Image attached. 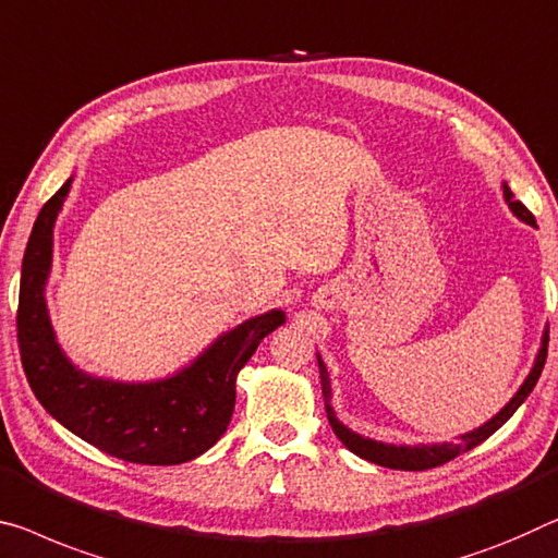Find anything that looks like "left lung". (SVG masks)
<instances>
[{"mask_svg":"<svg viewBox=\"0 0 558 558\" xmlns=\"http://www.w3.org/2000/svg\"><path fill=\"white\" fill-rule=\"evenodd\" d=\"M501 186H504V202L509 204V209H511L513 217L521 219L529 227H536L534 214H531L524 207V204L513 199V192L509 190V184L504 182ZM546 349H548V327L542 333V347H538V354L534 359V366H531V372H529V376L524 379V384H521V387H519V391L509 399V404L504 407L499 414H494L492 418H488V422H484L482 426H476V428H471V432L461 434V441H441V444H384V441L368 439V436L351 432V428L347 424H341L339 416L333 414L329 372H327V366H324L319 354H316V362H319L324 407H327L329 424L333 428V434L339 436V441L344 444V447L351 453H356V457L372 461V464H379V466H387V469H401V471H424V469H434V466L447 464V461L457 459L459 453L471 451L474 447H478V444H482V441H486L488 436L496 432V428H501L504 424H507L509 418L513 416V411H517L521 404H524L529 393L534 391L538 376H542V368L546 364Z\"/></svg>","mask_w":558,"mask_h":558,"instance_id":"8db88e82","label":"left lung"}]
</instances>
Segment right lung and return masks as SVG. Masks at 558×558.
<instances>
[{"label":"right lung","instance_id":"add662e5","mask_svg":"<svg viewBox=\"0 0 558 558\" xmlns=\"http://www.w3.org/2000/svg\"><path fill=\"white\" fill-rule=\"evenodd\" d=\"M70 190L72 177L41 207L22 259L16 337L34 397L64 428L109 457L149 466L192 461L227 432L239 368L267 333L287 322V314L271 308L252 316L165 379L114 381L82 372L59 347L45 296L54 221Z\"/></svg>","mask_w":558,"mask_h":558}]
</instances>
